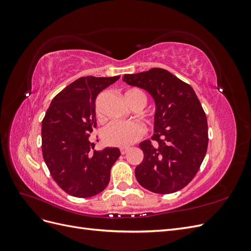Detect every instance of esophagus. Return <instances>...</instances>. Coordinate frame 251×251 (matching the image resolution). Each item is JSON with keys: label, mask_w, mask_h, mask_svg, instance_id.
<instances>
[{"label": "esophagus", "mask_w": 251, "mask_h": 251, "mask_svg": "<svg viewBox=\"0 0 251 251\" xmlns=\"http://www.w3.org/2000/svg\"><path fill=\"white\" fill-rule=\"evenodd\" d=\"M128 150H130V148H120V153L125 155L126 153H127Z\"/></svg>", "instance_id": "esophagus-1"}]
</instances>
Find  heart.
Wrapping results in <instances>:
<instances>
[{
	"instance_id": "1",
	"label": "heart",
	"mask_w": 251,
	"mask_h": 251,
	"mask_svg": "<svg viewBox=\"0 0 251 251\" xmlns=\"http://www.w3.org/2000/svg\"><path fill=\"white\" fill-rule=\"evenodd\" d=\"M126 100L130 105L138 100L143 101L146 104L147 100L146 95L139 89L126 91ZM144 135H146V127L137 121H112L111 124L103 127L101 132V137L105 144L121 148H126L137 142Z\"/></svg>"
}]
</instances>
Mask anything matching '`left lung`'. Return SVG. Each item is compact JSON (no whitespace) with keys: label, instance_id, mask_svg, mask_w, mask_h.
<instances>
[{"label":"left lung","instance_id":"left-lung-1","mask_svg":"<svg viewBox=\"0 0 251 251\" xmlns=\"http://www.w3.org/2000/svg\"><path fill=\"white\" fill-rule=\"evenodd\" d=\"M127 85L147 90L156 102L155 134L139 144L143 160L135 169L139 184L156 194L185 187L198 173L208 146L205 112L194 89L168 70L125 74Z\"/></svg>","mask_w":251,"mask_h":251}]
</instances>
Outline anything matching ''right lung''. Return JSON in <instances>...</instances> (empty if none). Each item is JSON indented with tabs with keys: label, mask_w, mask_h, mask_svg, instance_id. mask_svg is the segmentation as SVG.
<instances>
[{
	"label": "right lung",
	"mask_w": 251,
	"mask_h": 251,
	"mask_svg": "<svg viewBox=\"0 0 251 251\" xmlns=\"http://www.w3.org/2000/svg\"><path fill=\"white\" fill-rule=\"evenodd\" d=\"M80 77L53 98L42 123V151L51 176L64 192L77 198L101 193L110 181L117 148L95 151L89 140L96 127L95 100L119 79ZM98 141V140H97Z\"/></svg>",
	"instance_id": "1"
}]
</instances>
